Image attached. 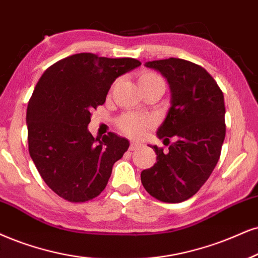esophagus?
Returning a JSON list of instances; mask_svg holds the SVG:
<instances>
[{"label":"esophagus","mask_w":258,"mask_h":258,"mask_svg":"<svg viewBox=\"0 0 258 258\" xmlns=\"http://www.w3.org/2000/svg\"><path fill=\"white\" fill-rule=\"evenodd\" d=\"M138 147H140V144H138V142H132V144H130L129 149L130 151H135Z\"/></svg>","instance_id":"esophagus-1"}]
</instances>
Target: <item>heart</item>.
I'll list each match as a JSON object with an SVG mask.
<instances>
[{
  "instance_id": "1",
  "label": "heart",
  "mask_w": 258,
  "mask_h": 258,
  "mask_svg": "<svg viewBox=\"0 0 258 258\" xmlns=\"http://www.w3.org/2000/svg\"><path fill=\"white\" fill-rule=\"evenodd\" d=\"M138 81L140 87L154 84H160L165 86L163 78L159 74H157V73L151 71L142 72L141 74L139 75ZM151 124V118L136 113H124L117 119V126H118L120 132L132 136V138H140V136L144 134L146 128H148Z\"/></svg>"
}]
</instances>
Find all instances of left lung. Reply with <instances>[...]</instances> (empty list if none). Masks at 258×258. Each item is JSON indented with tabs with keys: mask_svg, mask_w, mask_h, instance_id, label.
<instances>
[{
	"mask_svg": "<svg viewBox=\"0 0 258 258\" xmlns=\"http://www.w3.org/2000/svg\"><path fill=\"white\" fill-rule=\"evenodd\" d=\"M160 72L171 90V107L157 135L167 151L152 146L157 163L141 172V182L159 201L179 203L199 191L217 166L224 144V94L201 66L180 58L146 62ZM151 147V146H149Z\"/></svg>",
	"mask_w": 258,
	"mask_h": 258,
	"instance_id": "left-lung-1",
	"label": "left lung"
}]
</instances>
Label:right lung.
Returning a JSON list of instances; mask_svg holds the SVG:
<instances>
[{
  "mask_svg": "<svg viewBox=\"0 0 258 258\" xmlns=\"http://www.w3.org/2000/svg\"><path fill=\"white\" fill-rule=\"evenodd\" d=\"M139 66L129 57L82 52L49 67L37 82L26 113L28 152L44 182L67 201L99 195L129 148L128 140L113 133L94 139L87 126L113 81Z\"/></svg>",
  "mask_w": 258,
  "mask_h": 258,
  "instance_id": "add662e5",
  "label": "right lung"
}]
</instances>
